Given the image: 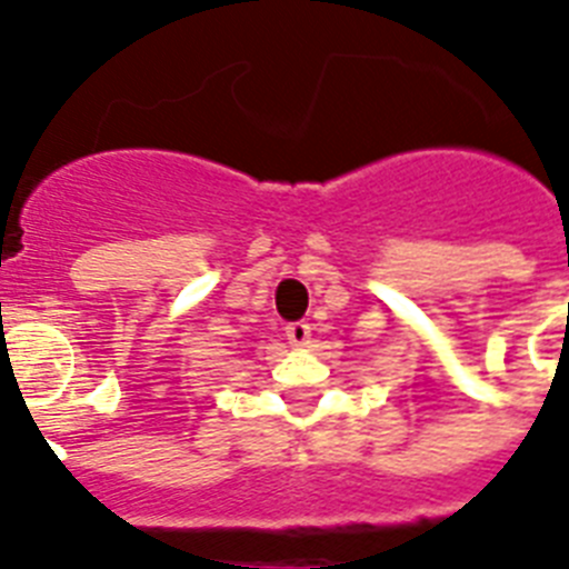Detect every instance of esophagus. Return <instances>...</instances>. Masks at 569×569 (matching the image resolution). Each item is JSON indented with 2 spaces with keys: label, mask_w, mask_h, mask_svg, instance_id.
<instances>
[{
  "label": "esophagus",
  "mask_w": 569,
  "mask_h": 569,
  "mask_svg": "<svg viewBox=\"0 0 569 569\" xmlns=\"http://www.w3.org/2000/svg\"><path fill=\"white\" fill-rule=\"evenodd\" d=\"M284 335H288V340L293 342L296 349H305V346L311 342V326H308L305 319H296V322H290V326L284 328Z\"/></svg>",
  "instance_id": "1"
}]
</instances>
